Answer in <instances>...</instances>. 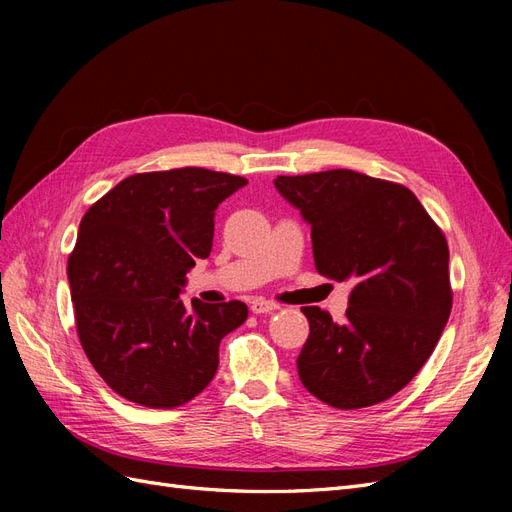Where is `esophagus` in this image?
I'll list each match as a JSON object with an SVG mask.
<instances>
[{
  "instance_id": "esophagus-1",
  "label": "esophagus",
  "mask_w": 512,
  "mask_h": 512,
  "mask_svg": "<svg viewBox=\"0 0 512 512\" xmlns=\"http://www.w3.org/2000/svg\"><path fill=\"white\" fill-rule=\"evenodd\" d=\"M250 309L254 314H269V312H275V309H280V305L273 301H267V299H254Z\"/></svg>"
}]
</instances>
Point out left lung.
Instances as JSON below:
<instances>
[{"label": "left lung", "instance_id": "obj_1", "mask_svg": "<svg viewBox=\"0 0 512 512\" xmlns=\"http://www.w3.org/2000/svg\"><path fill=\"white\" fill-rule=\"evenodd\" d=\"M275 188L312 226L318 273L352 284L342 322L301 307L299 378L333 408L376 406L418 374L451 316L444 232L406 185L354 170L280 175Z\"/></svg>", "mask_w": 512, "mask_h": 512}]
</instances>
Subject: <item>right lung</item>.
Wrapping results in <instances>:
<instances>
[{"label":"right lung","mask_w":512,"mask_h":512,"mask_svg":"<svg viewBox=\"0 0 512 512\" xmlns=\"http://www.w3.org/2000/svg\"><path fill=\"white\" fill-rule=\"evenodd\" d=\"M245 183L196 166L138 173L83 215L68 258L76 331L117 395L170 410L213 380L222 337L245 322L247 305L185 307L179 292L211 254L215 209Z\"/></svg>","instance_id":"right-lung-1"}]
</instances>
